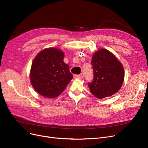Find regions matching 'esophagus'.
<instances>
[{
	"mask_svg": "<svg viewBox=\"0 0 148 148\" xmlns=\"http://www.w3.org/2000/svg\"><path fill=\"white\" fill-rule=\"evenodd\" d=\"M74 77L75 79H83V75L82 74H79V75H77V74H75L74 75Z\"/></svg>",
	"mask_w": 148,
	"mask_h": 148,
	"instance_id": "34e87169",
	"label": "esophagus"
}]
</instances>
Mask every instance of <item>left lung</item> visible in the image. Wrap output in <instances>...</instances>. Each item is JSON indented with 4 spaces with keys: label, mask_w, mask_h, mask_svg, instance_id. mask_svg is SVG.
<instances>
[{
    "label": "left lung",
    "mask_w": 148,
    "mask_h": 148,
    "mask_svg": "<svg viewBox=\"0 0 148 148\" xmlns=\"http://www.w3.org/2000/svg\"><path fill=\"white\" fill-rule=\"evenodd\" d=\"M94 79L88 83L90 92L99 99L112 96L121 88L124 69L121 62L106 49H100L92 56Z\"/></svg>",
    "instance_id": "left-lung-1"
}]
</instances>
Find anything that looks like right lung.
<instances>
[{
  "instance_id": "right-lung-1",
  "label": "right lung",
  "mask_w": 148,
  "mask_h": 148,
  "mask_svg": "<svg viewBox=\"0 0 148 148\" xmlns=\"http://www.w3.org/2000/svg\"><path fill=\"white\" fill-rule=\"evenodd\" d=\"M64 53L56 48L46 49L35 58L30 69V82L34 89L43 97L59 96L73 78Z\"/></svg>"
}]
</instances>
